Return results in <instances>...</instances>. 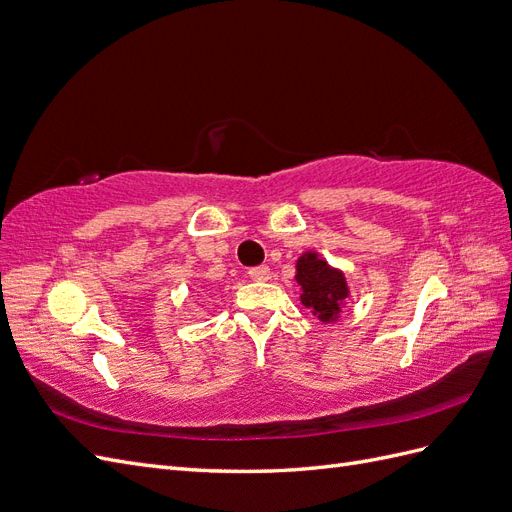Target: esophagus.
<instances>
[{"mask_svg": "<svg viewBox=\"0 0 512 512\" xmlns=\"http://www.w3.org/2000/svg\"><path fill=\"white\" fill-rule=\"evenodd\" d=\"M247 275H250V280H254V282H267L271 277V269L267 265L252 267L250 271H247Z\"/></svg>", "mask_w": 512, "mask_h": 512, "instance_id": "1", "label": "esophagus"}]
</instances>
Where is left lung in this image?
Segmentation results:
<instances>
[{
	"instance_id": "1",
	"label": "left lung",
	"mask_w": 512,
	"mask_h": 512,
	"mask_svg": "<svg viewBox=\"0 0 512 512\" xmlns=\"http://www.w3.org/2000/svg\"><path fill=\"white\" fill-rule=\"evenodd\" d=\"M297 282L303 288L301 301L322 322H331L339 314V303L348 297L344 273L327 265L318 254L307 252L297 260Z\"/></svg>"
}]
</instances>
